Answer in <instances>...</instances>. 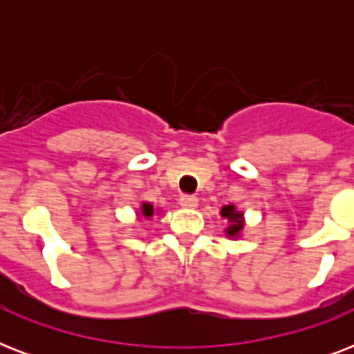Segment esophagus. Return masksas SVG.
<instances>
[{
	"label": "esophagus",
	"mask_w": 354,
	"mask_h": 354,
	"mask_svg": "<svg viewBox=\"0 0 354 354\" xmlns=\"http://www.w3.org/2000/svg\"><path fill=\"white\" fill-rule=\"evenodd\" d=\"M180 205H182V207H187V209H193V207L198 205V198L193 196V194H182V196H180Z\"/></svg>",
	"instance_id": "1"
}]
</instances>
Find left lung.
Segmentation results:
<instances>
[{
  "label": "left lung",
  "instance_id": "obj_1",
  "mask_svg": "<svg viewBox=\"0 0 354 354\" xmlns=\"http://www.w3.org/2000/svg\"><path fill=\"white\" fill-rule=\"evenodd\" d=\"M222 216L230 221V226H227L226 233L227 236H236L241 233L242 226H244V222H242V213L235 211L233 205H224L222 207Z\"/></svg>",
  "mask_w": 354,
  "mask_h": 354
}]
</instances>
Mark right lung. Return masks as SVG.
Masks as SVG:
<instances>
[{
	"label": "right lung",
	"mask_w": 354,
	"mask_h": 354,
	"mask_svg": "<svg viewBox=\"0 0 354 354\" xmlns=\"http://www.w3.org/2000/svg\"><path fill=\"white\" fill-rule=\"evenodd\" d=\"M141 211H143V215L147 216V218L154 215V207H152V205H150V204H143V205H141Z\"/></svg>",
	"instance_id": "right-lung-1"
}]
</instances>
